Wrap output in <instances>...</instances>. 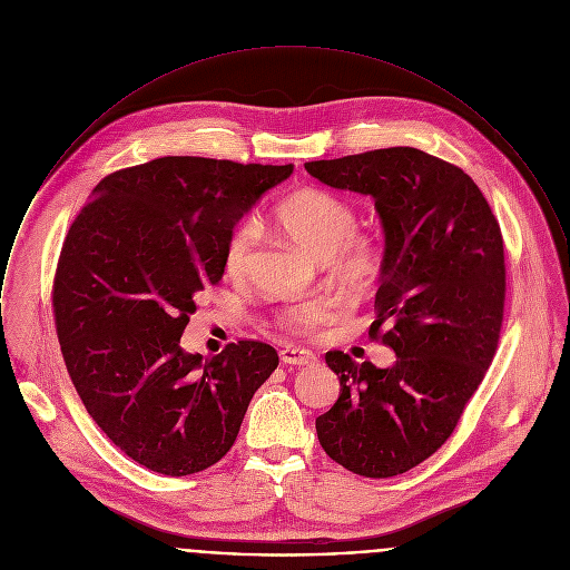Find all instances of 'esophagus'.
<instances>
[{"label": "esophagus", "mask_w": 570, "mask_h": 570, "mask_svg": "<svg viewBox=\"0 0 570 570\" xmlns=\"http://www.w3.org/2000/svg\"><path fill=\"white\" fill-rule=\"evenodd\" d=\"M279 361L282 363H288V365H313L317 361V356L311 352V350H304V347H282L279 350Z\"/></svg>", "instance_id": "esophagus-1"}]
</instances>
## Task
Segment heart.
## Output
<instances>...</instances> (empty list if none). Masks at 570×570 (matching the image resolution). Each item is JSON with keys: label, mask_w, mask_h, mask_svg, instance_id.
Masks as SVG:
<instances>
[{"label": "heart", "mask_w": 570, "mask_h": 570, "mask_svg": "<svg viewBox=\"0 0 570 570\" xmlns=\"http://www.w3.org/2000/svg\"><path fill=\"white\" fill-rule=\"evenodd\" d=\"M271 223L320 259L343 297H363L379 284L385 268V248L376 235L358 230L356 209L340 196L315 187L299 189L271 212ZM253 248L255 228L250 223H239L228 230L223 248L227 277H244ZM331 308L333 304L324 297L297 302L277 313V324L288 333L308 335L328 320Z\"/></svg>", "instance_id": "b5f03b06"}]
</instances>
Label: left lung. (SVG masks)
<instances>
[{
  "label": "left lung",
  "mask_w": 570,
  "mask_h": 570,
  "mask_svg": "<svg viewBox=\"0 0 570 570\" xmlns=\"http://www.w3.org/2000/svg\"><path fill=\"white\" fill-rule=\"evenodd\" d=\"M306 171L372 196L385 228L370 340L390 345L396 363L328 352L342 392L317 419V436L347 471L392 478L445 445L495 356L507 295L502 233L478 185L416 147L313 160Z\"/></svg>",
  "instance_id": "1"
}]
</instances>
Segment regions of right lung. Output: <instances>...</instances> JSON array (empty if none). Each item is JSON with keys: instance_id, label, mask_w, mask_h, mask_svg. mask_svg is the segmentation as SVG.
<instances>
[{"instance_id": "obj_1", "label": "right lung", "mask_w": 570, "mask_h": 570, "mask_svg": "<svg viewBox=\"0 0 570 570\" xmlns=\"http://www.w3.org/2000/svg\"><path fill=\"white\" fill-rule=\"evenodd\" d=\"M293 165L163 156L106 176L61 246L52 313L88 414L138 464L189 475L233 448L279 356L253 340L212 358L180 337L223 279L228 230Z\"/></svg>"}]
</instances>
